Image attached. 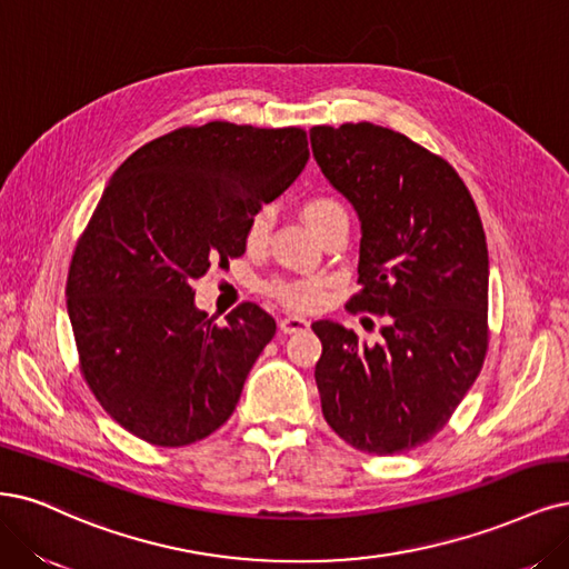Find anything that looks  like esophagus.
Listing matches in <instances>:
<instances>
[{"mask_svg": "<svg viewBox=\"0 0 569 569\" xmlns=\"http://www.w3.org/2000/svg\"><path fill=\"white\" fill-rule=\"evenodd\" d=\"M310 322L306 320V318H301V316H287V318H282L280 320V329L284 331V335H293V331H301V329H306Z\"/></svg>", "mask_w": 569, "mask_h": 569, "instance_id": "34e87169", "label": "esophagus"}]
</instances>
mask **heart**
<instances>
[{
    "mask_svg": "<svg viewBox=\"0 0 569 569\" xmlns=\"http://www.w3.org/2000/svg\"><path fill=\"white\" fill-rule=\"evenodd\" d=\"M301 217L310 226L316 234H322L327 228H331L339 221H348L346 207L331 198V194H310L301 204ZM270 228V213L266 209L257 211L247 226V244L261 247L268 238ZM272 297L282 301L289 308H312L320 301L322 284L318 280H299V282H276L270 284Z\"/></svg>",
    "mask_w": 569,
    "mask_h": 569,
    "instance_id": "b5f03b06",
    "label": "heart"
}]
</instances>
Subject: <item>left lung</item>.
Wrapping results in <instances>:
<instances>
[{
    "label": "left lung",
    "mask_w": 569,
    "mask_h": 569,
    "mask_svg": "<svg viewBox=\"0 0 569 569\" xmlns=\"http://www.w3.org/2000/svg\"><path fill=\"white\" fill-rule=\"evenodd\" d=\"M310 146L360 219V289L348 308L386 316L375 346L339 322H312L322 415L360 452L402 455L449 421L485 362L480 213L452 167L393 129L312 127Z\"/></svg>",
    "instance_id": "1"
}]
</instances>
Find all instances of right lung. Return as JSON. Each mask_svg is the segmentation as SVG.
I'll return each mask as SVG.
<instances>
[{
  "instance_id": "obj_1",
  "label": "right lung",
  "mask_w": 569,
  "mask_h": 569,
  "mask_svg": "<svg viewBox=\"0 0 569 569\" xmlns=\"http://www.w3.org/2000/svg\"><path fill=\"white\" fill-rule=\"evenodd\" d=\"M306 131L209 122L122 162L74 247L68 316L91 393L131 436L183 447L240 400L276 320L242 303L219 327L194 306L211 263L247 249V226L308 162Z\"/></svg>"
}]
</instances>
